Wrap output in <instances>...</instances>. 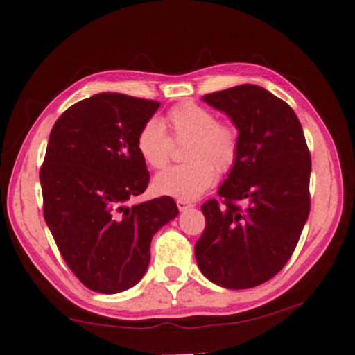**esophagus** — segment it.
<instances>
[{"mask_svg":"<svg viewBox=\"0 0 355 355\" xmlns=\"http://www.w3.org/2000/svg\"><path fill=\"white\" fill-rule=\"evenodd\" d=\"M177 206H178L180 210H186L187 207H192L193 205L189 201H186V200H177Z\"/></svg>","mask_w":355,"mask_h":355,"instance_id":"obj_1","label":"esophagus"}]
</instances>
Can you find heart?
Segmentation results:
<instances>
[{
    "label": "heart",
    "mask_w": 355,
    "mask_h": 355,
    "mask_svg": "<svg viewBox=\"0 0 355 355\" xmlns=\"http://www.w3.org/2000/svg\"><path fill=\"white\" fill-rule=\"evenodd\" d=\"M163 123L149 119L135 140L141 160L149 168L163 169L171 160L172 141L183 143V160L158 173L154 189L180 200H193L207 191L216 173L225 175L238 163L241 150L239 130L227 120H216L215 112L195 102H183L166 114Z\"/></svg>",
    "instance_id": "b5f03b06"
}]
</instances>
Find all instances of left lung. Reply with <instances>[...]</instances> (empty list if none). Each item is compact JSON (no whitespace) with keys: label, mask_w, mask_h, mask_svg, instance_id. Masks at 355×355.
Listing matches in <instances>:
<instances>
[{"label":"left lung","mask_w":355,"mask_h":355,"mask_svg":"<svg viewBox=\"0 0 355 355\" xmlns=\"http://www.w3.org/2000/svg\"><path fill=\"white\" fill-rule=\"evenodd\" d=\"M202 101L232 119L241 150L220 200L201 206L206 227L195 259L214 284L252 288L275 277L297 245L311 206L310 149L290 105L262 87L238 85Z\"/></svg>","instance_id":"left-lung-1"}]
</instances>
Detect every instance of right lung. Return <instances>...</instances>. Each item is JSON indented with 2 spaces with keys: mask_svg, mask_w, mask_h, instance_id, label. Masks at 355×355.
Segmentation results:
<instances>
[{
  "mask_svg": "<svg viewBox=\"0 0 355 355\" xmlns=\"http://www.w3.org/2000/svg\"><path fill=\"white\" fill-rule=\"evenodd\" d=\"M155 101L101 93L64 111L40 171L44 220L67 266L87 288L116 294L137 284L150 239L178 215L173 198L126 206L149 184L135 146Z\"/></svg>",
  "mask_w": 355,
  "mask_h": 355,
  "instance_id": "right-lung-1",
  "label": "right lung"
}]
</instances>
